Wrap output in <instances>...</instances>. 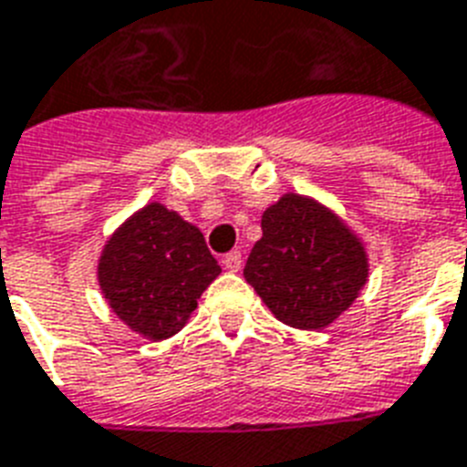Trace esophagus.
I'll return each mask as SVG.
<instances>
[{
  "instance_id": "esophagus-1",
  "label": "esophagus",
  "mask_w": 467,
  "mask_h": 467,
  "mask_svg": "<svg viewBox=\"0 0 467 467\" xmlns=\"http://www.w3.org/2000/svg\"><path fill=\"white\" fill-rule=\"evenodd\" d=\"M223 266H225L230 273L240 271V268H242V252H237V249H234V252L225 254V259H223Z\"/></svg>"
}]
</instances>
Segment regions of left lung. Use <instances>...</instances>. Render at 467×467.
I'll list each match as a JSON object with an SVG mask.
<instances>
[{
	"mask_svg": "<svg viewBox=\"0 0 467 467\" xmlns=\"http://www.w3.org/2000/svg\"><path fill=\"white\" fill-rule=\"evenodd\" d=\"M261 233L244 278L283 324L326 328L365 287V244L319 201L285 194L264 211Z\"/></svg>",
	"mask_w": 467,
	"mask_h": 467,
	"instance_id": "obj_1",
	"label": "left lung"
}]
</instances>
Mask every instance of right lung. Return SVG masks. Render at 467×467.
<instances>
[{
    "instance_id": "obj_1",
    "label": "right lung",
    "mask_w": 467,
    "mask_h": 467,
    "mask_svg": "<svg viewBox=\"0 0 467 467\" xmlns=\"http://www.w3.org/2000/svg\"><path fill=\"white\" fill-rule=\"evenodd\" d=\"M218 275L199 227L162 203H148L117 227L98 261V283L112 312L148 340L182 331Z\"/></svg>"
}]
</instances>
